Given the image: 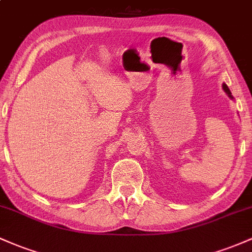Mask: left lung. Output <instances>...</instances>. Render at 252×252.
<instances>
[{
	"mask_svg": "<svg viewBox=\"0 0 252 252\" xmlns=\"http://www.w3.org/2000/svg\"><path fill=\"white\" fill-rule=\"evenodd\" d=\"M222 90H224L225 92H226V94L228 97L231 98V99H233V97H232V94H231V91H230V89L227 88V85L225 83H222Z\"/></svg>",
	"mask_w": 252,
	"mask_h": 252,
	"instance_id": "left-lung-1",
	"label": "left lung"
}]
</instances>
